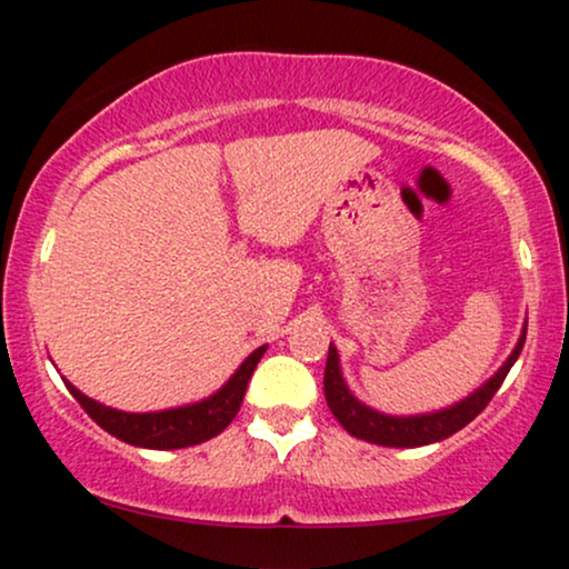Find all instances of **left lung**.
<instances>
[{"label":"left lung","mask_w":569,"mask_h":569,"mask_svg":"<svg viewBox=\"0 0 569 569\" xmlns=\"http://www.w3.org/2000/svg\"><path fill=\"white\" fill-rule=\"evenodd\" d=\"M525 337L527 331L521 335L519 345H516V350L511 352V358L502 363V369L485 385V388H479L471 398H466V401L457 403L452 409H443V411H436V415H422V417H388L375 409H367L363 403H358L356 398L350 396L342 375H339L337 350L329 348L326 375H323L326 403H329L331 415L342 422V428L348 430L350 436H356V439H363L369 443H380V447H422V443L441 441L447 439V436L457 433L460 428H466L468 422L476 420V417L487 409V403L492 401L495 393H498L502 380H506V375L511 371L521 348H525Z\"/></svg>","instance_id":"8db88e82"}]
</instances>
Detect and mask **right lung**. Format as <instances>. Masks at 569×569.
Wrapping results in <instances>:
<instances>
[{
    "label": "right lung",
    "instance_id": "1",
    "mask_svg": "<svg viewBox=\"0 0 569 569\" xmlns=\"http://www.w3.org/2000/svg\"><path fill=\"white\" fill-rule=\"evenodd\" d=\"M264 348H257L251 356L240 363V369L230 377V382L213 393L206 401L192 403V407L168 409V411H149V415H128V411H117L96 403L93 398L82 396L74 385L67 382L69 393L77 398V403L93 417L107 433L117 436L120 441L133 443V447L147 449H181L194 447V443L213 439L224 430L238 415L240 403H243L246 385L251 380L253 369H257L259 358Z\"/></svg>",
    "mask_w": 569,
    "mask_h": 569
}]
</instances>
